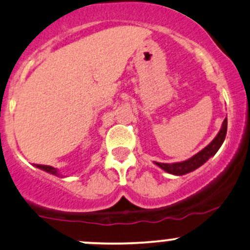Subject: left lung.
<instances>
[{
    "label": "left lung",
    "mask_w": 250,
    "mask_h": 250,
    "mask_svg": "<svg viewBox=\"0 0 250 250\" xmlns=\"http://www.w3.org/2000/svg\"><path fill=\"white\" fill-rule=\"evenodd\" d=\"M227 128H228V120L226 119L223 121V123H222L221 130L218 131L216 138L213 139L207 147L203 148L201 152H198L197 154L191 156V158L188 159V160L180 161V163H173V164H164V163H156V161H154V164L169 174L184 175L186 173H190V172L194 171V169H197L198 167L204 165L211 156H213L216 153H217V150L221 148L222 144L224 142V139H226Z\"/></svg>",
    "instance_id": "1"
}]
</instances>
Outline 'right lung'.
Wrapping results in <instances>:
<instances>
[{
	"label": "right lung",
	"mask_w": 250,
	"mask_h": 250,
	"mask_svg": "<svg viewBox=\"0 0 250 250\" xmlns=\"http://www.w3.org/2000/svg\"><path fill=\"white\" fill-rule=\"evenodd\" d=\"M34 166L38 167V168L42 169V171L47 172V173H49V174L57 175V177H62V175H60L58 169L54 168V167H52V166H46V165H34Z\"/></svg>",
	"instance_id": "add662e5"
}]
</instances>
